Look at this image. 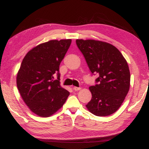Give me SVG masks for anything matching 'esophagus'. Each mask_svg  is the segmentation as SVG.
<instances>
[{
  "mask_svg": "<svg viewBox=\"0 0 149 149\" xmlns=\"http://www.w3.org/2000/svg\"><path fill=\"white\" fill-rule=\"evenodd\" d=\"M73 89H74L75 91H79L81 89V87H73Z\"/></svg>",
  "mask_w": 149,
  "mask_h": 149,
  "instance_id": "obj_1",
  "label": "esophagus"
}]
</instances>
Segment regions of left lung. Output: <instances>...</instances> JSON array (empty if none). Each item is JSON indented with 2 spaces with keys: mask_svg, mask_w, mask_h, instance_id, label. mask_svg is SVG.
Here are the masks:
<instances>
[{
  "mask_svg": "<svg viewBox=\"0 0 149 149\" xmlns=\"http://www.w3.org/2000/svg\"><path fill=\"white\" fill-rule=\"evenodd\" d=\"M93 74H98L97 83L91 86L92 99L87 109L97 116H107L118 110L130 89V72L126 60L116 47L106 42L77 39Z\"/></svg>",
  "mask_w": 149,
  "mask_h": 149,
  "instance_id": "1",
  "label": "left lung"
}]
</instances>
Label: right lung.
<instances>
[{
  "mask_svg": "<svg viewBox=\"0 0 149 149\" xmlns=\"http://www.w3.org/2000/svg\"><path fill=\"white\" fill-rule=\"evenodd\" d=\"M71 42V39H62L40 44L22 60L16 77L17 89L26 105L39 116L54 114L70 95L60 85L59 66Z\"/></svg>",
  "mask_w": 149,
  "mask_h": 149,
  "instance_id": "add662e5",
  "label": "right lung"
}]
</instances>
